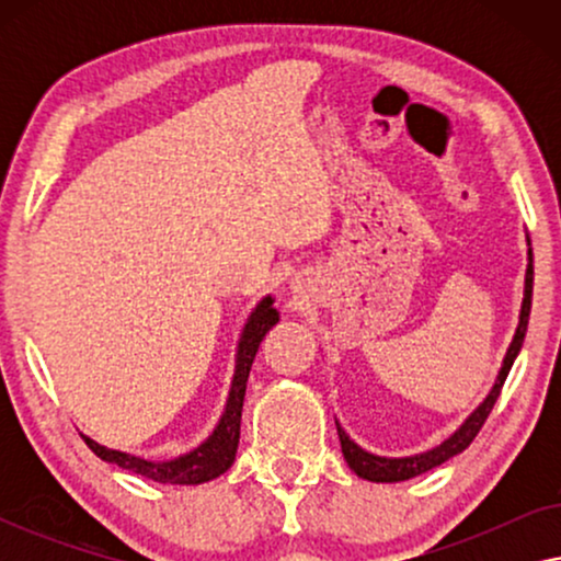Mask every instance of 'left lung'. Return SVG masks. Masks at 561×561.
<instances>
[{
	"label": "left lung",
	"instance_id": "obj_1",
	"mask_svg": "<svg viewBox=\"0 0 561 561\" xmlns=\"http://www.w3.org/2000/svg\"><path fill=\"white\" fill-rule=\"evenodd\" d=\"M531 294H534V255L531 250H528V267H526V290H524V306H520V321H518V329H516V336H513L508 352H505V359H503V367L501 373H497V380L493 390H490V396L482 401V405L478 411L472 413L470 419L465 421L462 426L457 428L455 434L449 436L447 442L439 444L436 449H428L424 455H416V457H401V459H388V457H378V455H370V451H365L363 447H357L355 442L350 439L347 434H344V428L336 424V434H340V442H342V455L347 459V465L355 470L359 478L365 480H373V482H401V480H411L416 478V474H424L432 470V467L447 462L449 457L459 455V451L467 449L472 444L474 436L480 434L482 424H485L490 411H493V405L497 401V396H501V388L505 378H508L511 373V365L513 359H516L520 344H524V336H526V327H528V313H531Z\"/></svg>",
	"mask_w": 561,
	"mask_h": 561
}]
</instances>
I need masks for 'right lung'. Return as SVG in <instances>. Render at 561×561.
<instances>
[{
  "instance_id": "1",
  "label": "right lung",
  "mask_w": 561,
  "mask_h": 561,
  "mask_svg": "<svg viewBox=\"0 0 561 561\" xmlns=\"http://www.w3.org/2000/svg\"><path fill=\"white\" fill-rule=\"evenodd\" d=\"M278 324V311L273 309V298L265 296L257 304V309L252 311V317L244 324L240 350H237V370L232 380V390H229L227 409L221 413L219 426L214 428V434L206 439L202 447H196L188 455L171 462H150V459L125 455V451L106 449L102 444H96L89 436H83L87 447L94 451L96 457H102L104 462H112L122 467V470L142 474V478L168 482V485H198V482H209L219 478L221 472H227L234 462L237 444H240V421H242V403H244V390H248V378L252 359L257 355L260 342L271 329Z\"/></svg>"
}]
</instances>
